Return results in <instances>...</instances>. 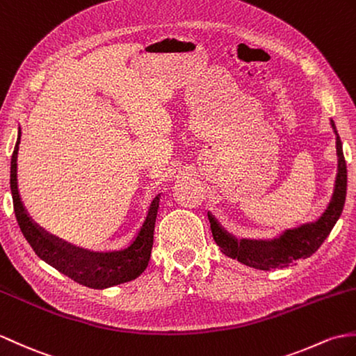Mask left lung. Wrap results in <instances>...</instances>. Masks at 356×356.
Wrapping results in <instances>:
<instances>
[{
	"instance_id": "1",
	"label": "left lung",
	"mask_w": 356,
	"mask_h": 356,
	"mask_svg": "<svg viewBox=\"0 0 356 356\" xmlns=\"http://www.w3.org/2000/svg\"><path fill=\"white\" fill-rule=\"evenodd\" d=\"M330 126L334 129L337 139L338 167L332 198H330L326 211L321 213L320 218L302 225L300 227L288 229L277 238L268 239V241H266V239H241V241H238L235 236L227 234L220 226V222L208 212L212 236L222 253L247 267L271 270L277 267H288L297 259H307L318 250V247L323 244L341 216L347 189V170L343 154V144L332 120H330Z\"/></svg>"
}]
</instances>
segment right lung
Returning <instances> with one entry per match:
<instances>
[{"instance_id": "obj_1", "label": "right lung", "mask_w": 356, "mask_h": 356, "mask_svg": "<svg viewBox=\"0 0 356 356\" xmlns=\"http://www.w3.org/2000/svg\"><path fill=\"white\" fill-rule=\"evenodd\" d=\"M21 143V129L18 130L15 150L10 161V189L13 209L24 238L31 249L48 266L59 270L62 275L94 290H104L115 285L136 279L148 266L153 247L154 222L158 217L161 195H156L148 208L143 226L127 249L111 253H94L62 243L60 239L48 235L29 217L18 191V150Z\"/></svg>"}]
</instances>
